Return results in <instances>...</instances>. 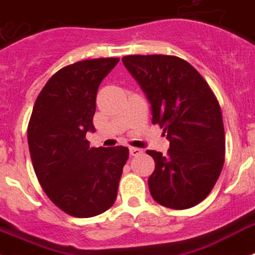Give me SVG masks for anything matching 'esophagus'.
Masks as SVG:
<instances>
[{"mask_svg": "<svg viewBox=\"0 0 255 255\" xmlns=\"http://www.w3.org/2000/svg\"><path fill=\"white\" fill-rule=\"evenodd\" d=\"M130 156H139V154H142L143 151L140 148H135V147H130L129 148Z\"/></svg>", "mask_w": 255, "mask_h": 255, "instance_id": "esophagus-1", "label": "esophagus"}]
</instances>
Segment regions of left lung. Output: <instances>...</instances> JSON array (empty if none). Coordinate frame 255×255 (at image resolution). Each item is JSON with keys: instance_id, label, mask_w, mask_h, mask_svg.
<instances>
[{"instance_id": "left-lung-1", "label": "left lung", "mask_w": 255, "mask_h": 255, "mask_svg": "<svg viewBox=\"0 0 255 255\" xmlns=\"http://www.w3.org/2000/svg\"><path fill=\"white\" fill-rule=\"evenodd\" d=\"M123 62L148 98L152 124L170 142L165 156L147 151L154 160L149 192L166 208H192L210 193L225 164L218 99L205 78L178 56L126 55Z\"/></svg>"}]
</instances>
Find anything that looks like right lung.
I'll list each match as a JSON object with an SVG mask.
<instances>
[{
	"label": "right lung",
	"mask_w": 255,
	"mask_h": 255,
	"mask_svg": "<svg viewBox=\"0 0 255 255\" xmlns=\"http://www.w3.org/2000/svg\"><path fill=\"white\" fill-rule=\"evenodd\" d=\"M119 60L98 58L63 67L38 94L28 124L37 179L47 197L76 218L95 217L115 204L129 158L126 147L94 148L86 139V132L95 131L98 88Z\"/></svg>",
	"instance_id": "obj_1"
}]
</instances>
